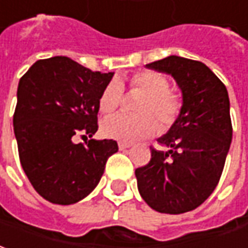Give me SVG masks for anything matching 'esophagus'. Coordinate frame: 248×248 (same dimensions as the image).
Returning <instances> with one entry per match:
<instances>
[{
  "instance_id": "1",
  "label": "esophagus",
  "mask_w": 248,
  "mask_h": 248,
  "mask_svg": "<svg viewBox=\"0 0 248 248\" xmlns=\"http://www.w3.org/2000/svg\"><path fill=\"white\" fill-rule=\"evenodd\" d=\"M129 147H132V143H127V141H119V148L127 149Z\"/></svg>"
}]
</instances>
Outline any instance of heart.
Masks as SVG:
<instances>
[{
	"label": "heart",
	"instance_id": "1",
	"mask_svg": "<svg viewBox=\"0 0 248 248\" xmlns=\"http://www.w3.org/2000/svg\"><path fill=\"white\" fill-rule=\"evenodd\" d=\"M131 88L138 89L144 94L140 97L136 109L140 113L131 115L119 112L108 116L101 124V129L107 138L133 141L147 138L157 131V121L161 129L172 127L182 112V99L170 92V82L161 73L143 71L131 77ZM123 85L117 80L107 84L100 94V109L104 113L115 110L123 101Z\"/></svg>",
	"mask_w": 248,
	"mask_h": 248
}]
</instances>
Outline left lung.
<instances>
[{
  "instance_id": "obj_1",
  "label": "left lung",
  "mask_w": 248,
  "mask_h": 248,
  "mask_svg": "<svg viewBox=\"0 0 248 248\" xmlns=\"http://www.w3.org/2000/svg\"><path fill=\"white\" fill-rule=\"evenodd\" d=\"M145 66L175 78L183 107L157 139L168 151L151 148L148 164L136 168L139 192L157 212L192 211L217 188L232 140L227 89L200 61L168 56Z\"/></svg>"
}]
</instances>
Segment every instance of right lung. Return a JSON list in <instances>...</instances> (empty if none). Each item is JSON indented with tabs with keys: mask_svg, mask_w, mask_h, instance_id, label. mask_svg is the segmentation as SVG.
Returning a JSON list of instances; mask_svg holds the SVG:
<instances>
[{
	"mask_svg": "<svg viewBox=\"0 0 248 248\" xmlns=\"http://www.w3.org/2000/svg\"><path fill=\"white\" fill-rule=\"evenodd\" d=\"M113 72H92L64 56L38 60L20 78L13 127L22 170L38 194L73 204L92 192L115 140L73 141L97 131L99 100Z\"/></svg>",
	"mask_w": 248,
	"mask_h": 248,
	"instance_id": "right-lung-1",
	"label": "right lung"
}]
</instances>
